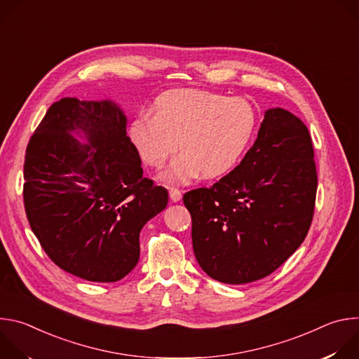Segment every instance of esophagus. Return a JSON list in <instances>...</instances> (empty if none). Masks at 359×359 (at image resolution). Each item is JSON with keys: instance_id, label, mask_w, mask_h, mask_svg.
<instances>
[{"instance_id": "obj_1", "label": "esophagus", "mask_w": 359, "mask_h": 359, "mask_svg": "<svg viewBox=\"0 0 359 359\" xmlns=\"http://www.w3.org/2000/svg\"><path fill=\"white\" fill-rule=\"evenodd\" d=\"M169 196H170V200H172V201H175V203L182 200V191H180L179 189H176V187L169 189Z\"/></svg>"}]
</instances>
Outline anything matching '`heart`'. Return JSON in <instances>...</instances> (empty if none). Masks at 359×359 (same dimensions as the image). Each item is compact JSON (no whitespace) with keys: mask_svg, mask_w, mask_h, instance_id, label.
I'll list each match as a JSON object with an SVG mask.
<instances>
[{"mask_svg":"<svg viewBox=\"0 0 359 359\" xmlns=\"http://www.w3.org/2000/svg\"><path fill=\"white\" fill-rule=\"evenodd\" d=\"M257 116L244 99L220 93L177 89L161 95L151 114H140L129 137L140 159L162 168L176 149H183L162 175L168 183L190 182L201 172L216 177L231 170L247 150Z\"/></svg>","mask_w":359,"mask_h":359,"instance_id":"obj_1","label":"heart"}]
</instances>
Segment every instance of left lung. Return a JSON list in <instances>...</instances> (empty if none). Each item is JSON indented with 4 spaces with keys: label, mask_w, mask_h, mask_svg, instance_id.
<instances>
[{
    "label": "left lung",
    "mask_w": 359,
    "mask_h": 359,
    "mask_svg": "<svg viewBox=\"0 0 359 359\" xmlns=\"http://www.w3.org/2000/svg\"><path fill=\"white\" fill-rule=\"evenodd\" d=\"M316 193L309 129L283 108L266 111L240 165L212 187L183 196L198 266L224 284L267 277L309 233Z\"/></svg>",
    "instance_id": "obj_1"
}]
</instances>
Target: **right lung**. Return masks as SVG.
I'll return each instance as SVG.
<instances>
[{"label":"right lung","instance_id":"add662e5","mask_svg":"<svg viewBox=\"0 0 359 359\" xmlns=\"http://www.w3.org/2000/svg\"><path fill=\"white\" fill-rule=\"evenodd\" d=\"M116 102L62 97L25 153L24 204L43 251L67 273L115 283L139 262V234L169 194L143 177Z\"/></svg>","mask_w":359,"mask_h":359}]
</instances>
